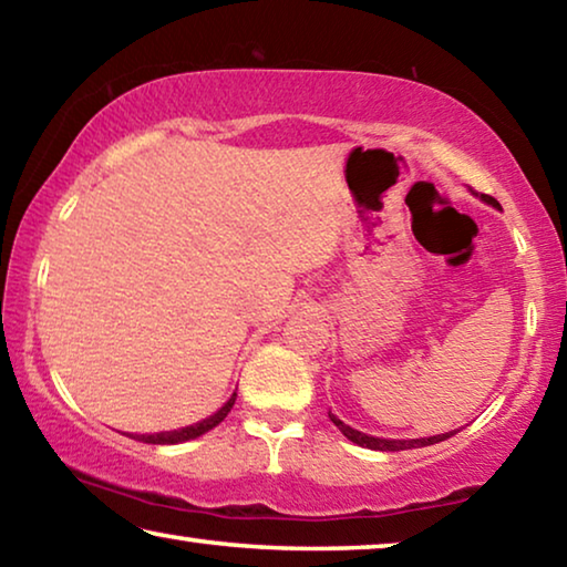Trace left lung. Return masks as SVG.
Masks as SVG:
<instances>
[{
    "mask_svg": "<svg viewBox=\"0 0 567 567\" xmlns=\"http://www.w3.org/2000/svg\"><path fill=\"white\" fill-rule=\"evenodd\" d=\"M483 199L485 205H493L495 209H501V203L493 199L491 195H475ZM330 420L338 425L340 433L350 440V443L360 445V447H368V450H380V453H398V450H410V447H427V445H435V443H443V440L453 437L457 430H450V433H440V435H430V437H412V440H392V437H375V435H368V433H360V430H354L350 425H344V422L332 415V410H328Z\"/></svg>",
    "mask_w": 567,
    "mask_h": 567,
    "instance_id": "obj_1",
    "label": "left lung"
}]
</instances>
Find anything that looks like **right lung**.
Instances as JSON below:
<instances>
[{"label":"right lung","mask_w":567,"mask_h":567,"mask_svg":"<svg viewBox=\"0 0 567 567\" xmlns=\"http://www.w3.org/2000/svg\"><path fill=\"white\" fill-rule=\"evenodd\" d=\"M235 400H237V392H233V395H229V400L225 402V405L219 408L217 412H213V415L197 420V422H192V425H185V427L162 430V433H142V435H140V433H122V435H127V437H132V440H140V443H150V445H177V443H187V440H195V437H199V435L209 433V430H213V427H217L219 422H223V420L227 417V412L233 410Z\"/></svg>","instance_id":"add662e5"}]
</instances>
